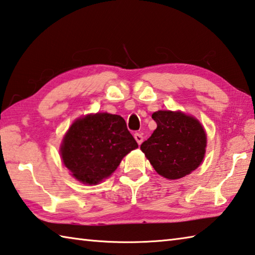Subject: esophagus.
Listing matches in <instances>:
<instances>
[{
    "label": "esophagus",
    "mask_w": 255,
    "mask_h": 255,
    "mask_svg": "<svg viewBox=\"0 0 255 255\" xmlns=\"http://www.w3.org/2000/svg\"><path fill=\"white\" fill-rule=\"evenodd\" d=\"M133 137H135V139H136V141H137V144H138V145H140L141 143H143V136H141L140 133L136 132L135 135H133Z\"/></svg>",
    "instance_id": "1"
}]
</instances>
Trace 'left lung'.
Returning <instances> with one entry per match:
<instances>
[{
    "label": "left lung",
    "instance_id": "obj_1",
    "mask_svg": "<svg viewBox=\"0 0 255 255\" xmlns=\"http://www.w3.org/2000/svg\"><path fill=\"white\" fill-rule=\"evenodd\" d=\"M152 118L157 127L140 145L154 170L169 180L181 179L200 165L207 136L199 120L181 111L158 110Z\"/></svg>",
    "mask_w": 255,
    "mask_h": 255
}]
</instances>
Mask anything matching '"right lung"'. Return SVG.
I'll return each instance as SVG.
<instances>
[{"label":"right lung","instance_id":"obj_1","mask_svg":"<svg viewBox=\"0 0 255 255\" xmlns=\"http://www.w3.org/2000/svg\"><path fill=\"white\" fill-rule=\"evenodd\" d=\"M137 147L123 117L98 112L72 124L60 145V156L73 178L84 184H98Z\"/></svg>","mask_w":255,"mask_h":255}]
</instances>
